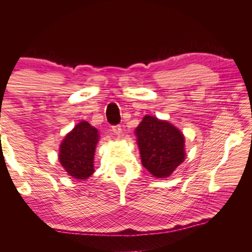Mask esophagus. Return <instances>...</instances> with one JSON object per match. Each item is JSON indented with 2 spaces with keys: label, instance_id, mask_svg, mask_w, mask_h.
I'll list each match as a JSON object with an SVG mask.
<instances>
[{
  "label": "esophagus",
  "instance_id": "1",
  "mask_svg": "<svg viewBox=\"0 0 252 252\" xmlns=\"http://www.w3.org/2000/svg\"><path fill=\"white\" fill-rule=\"evenodd\" d=\"M112 131H113V133H114V134L120 135V133L122 132L121 126H112Z\"/></svg>",
  "mask_w": 252,
  "mask_h": 252
}]
</instances>
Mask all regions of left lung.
I'll use <instances>...</instances> for the list:
<instances>
[{
	"mask_svg": "<svg viewBox=\"0 0 252 252\" xmlns=\"http://www.w3.org/2000/svg\"><path fill=\"white\" fill-rule=\"evenodd\" d=\"M142 165L156 178H168L186 159V139L172 123L144 116L134 130Z\"/></svg>",
	"mask_w": 252,
	"mask_h": 252,
	"instance_id": "obj_1",
	"label": "left lung"
}]
</instances>
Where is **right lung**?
<instances>
[{"instance_id": "1", "label": "right lung", "mask_w": 252, "mask_h": 252, "mask_svg": "<svg viewBox=\"0 0 252 252\" xmlns=\"http://www.w3.org/2000/svg\"><path fill=\"white\" fill-rule=\"evenodd\" d=\"M99 131L87 121H81L63 138L59 161L66 173L75 180H87L94 172V152Z\"/></svg>"}]
</instances>
